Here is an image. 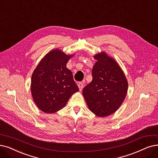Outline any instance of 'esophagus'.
Returning a JSON list of instances; mask_svg holds the SVG:
<instances>
[{
  "mask_svg": "<svg viewBox=\"0 0 158 158\" xmlns=\"http://www.w3.org/2000/svg\"><path fill=\"white\" fill-rule=\"evenodd\" d=\"M78 86L79 87L80 91H81V90H82V89H83V87H84V83H82V82L78 83Z\"/></svg>",
  "mask_w": 158,
  "mask_h": 158,
  "instance_id": "34e87169",
  "label": "esophagus"
}]
</instances>
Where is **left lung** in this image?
Listing matches in <instances>:
<instances>
[{
    "mask_svg": "<svg viewBox=\"0 0 158 158\" xmlns=\"http://www.w3.org/2000/svg\"><path fill=\"white\" fill-rule=\"evenodd\" d=\"M93 80L82 91L89 110L99 117L114 113L127 96L128 84L118 63L105 52L94 54Z\"/></svg>",
    "mask_w": 158,
    "mask_h": 158,
    "instance_id": "obj_1",
    "label": "left lung"
}]
</instances>
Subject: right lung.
I'll use <instances>...</instances> for the list:
<instances>
[{
    "instance_id": "1",
    "label": "right lung",
    "mask_w": 158,
    "mask_h": 158,
    "mask_svg": "<svg viewBox=\"0 0 158 158\" xmlns=\"http://www.w3.org/2000/svg\"><path fill=\"white\" fill-rule=\"evenodd\" d=\"M74 54L59 48L50 50L40 61L31 75L30 89L37 107L45 113L64 108L69 99L79 91L73 73L66 67Z\"/></svg>"
}]
</instances>
